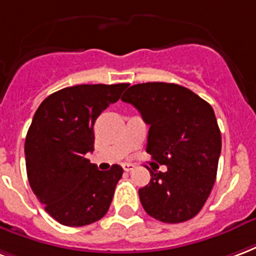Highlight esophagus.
<instances>
[{"instance_id":"obj_1","label":"esophagus","mask_w":256,"mask_h":256,"mask_svg":"<svg viewBox=\"0 0 256 256\" xmlns=\"http://www.w3.org/2000/svg\"><path fill=\"white\" fill-rule=\"evenodd\" d=\"M123 170H124V171L126 172H130V171H133L134 168H136V166H133V164H128V162H124V164H123Z\"/></svg>"}]
</instances>
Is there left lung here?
Wrapping results in <instances>:
<instances>
[{
  "instance_id": "1",
  "label": "left lung",
  "mask_w": 256,
  "mask_h": 256,
  "mask_svg": "<svg viewBox=\"0 0 256 256\" xmlns=\"http://www.w3.org/2000/svg\"><path fill=\"white\" fill-rule=\"evenodd\" d=\"M149 124L146 152L166 171H150V182L138 190L153 218L178 224L196 217L214 186L220 133L214 111L192 90L178 84L145 82L122 96Z\"/></svg>"
}]
</instances>
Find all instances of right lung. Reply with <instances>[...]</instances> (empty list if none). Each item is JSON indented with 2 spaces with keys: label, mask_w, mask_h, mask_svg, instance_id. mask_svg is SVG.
<instances>
[{
  "label": "right lung",
  "mask_w": 256,
  "mask_h": 256,
  "mask_svg": "<svg viewBox=\"0 0 256 256\" xmlns=\"http://www.w3.org/2000/svg\"><path fill=\"white\" fill-rule=\"evenodd\" d=\"M128 84H82L54 92L42 102L26 137L30 186L60 224L84 226L108 212L123 170L99 171L94 152L96 119L118 102Z\"/></svg>",
  "instance_id": "obj_1"
}]
</instances>
